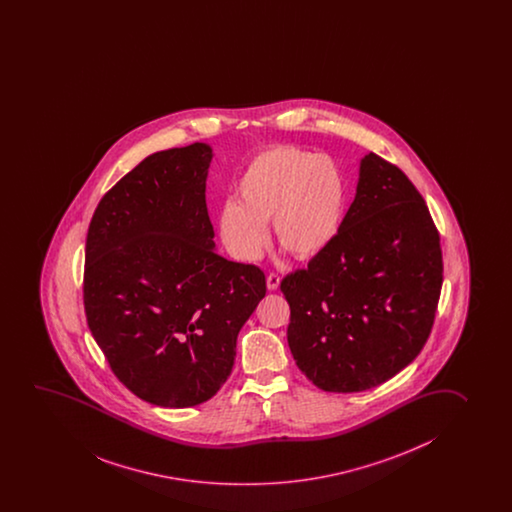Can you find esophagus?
<instances>
[{
	"instance_id": "obj_1",
	"label": "esophagus",
	"mask_w": 512,
	"mask_h": 512,
	"mask_svg": "<svg viewBox=\"0 0 512 512\" xmlns=\"http://www.w3.org/2000/svg\"><path fill=\"white\" fill-rule=\"evenodd\" d=\"M267 289L276 290L280 287V276L275 275V273H269L266 278Z\"/></svg>"
}]
</instances>
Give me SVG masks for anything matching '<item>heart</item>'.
<instances>
[{
	"mask_svg": "<svg viewBox=\"0 0 512 512\" xmlns=\"http://www.w3.org/2000/svg\"><path fill=\"white\" fill-rule=\"evenodd\" d=\"M237 195L239 202H225L218 218L223 245L236 259H259L269 220L280 245L299 259H312L340 232L349 183L333 156L276 146L253 158Z\"/></svg>",
	"mask_w": 512,
	"mask_h": 512,
	"instance_id": "b5f03b06",
	"label": "heart"
}]
</instances>
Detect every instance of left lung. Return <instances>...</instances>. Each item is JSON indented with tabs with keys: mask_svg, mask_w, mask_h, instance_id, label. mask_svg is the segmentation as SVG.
Returning <instances> with one entry per match:
<instances>
[{
	"mask_svg": "<svg viewBox=\"0 0 512 512\" xmlns=\"http://www.w3.org/2000/svg\"><path fill=\"white\" fill-rule=\"evenodd\" d=\"M442 273L440 236L421 193L368 153L338 236L280 285L297 368L327 393L393 378L430 336Z\"/></svg>",
	"mask_w": 512,
	"mask_h": 512,
	"instance_id": "8db88e82",
	"label": "left lung"
}]
</instances>
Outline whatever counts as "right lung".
Listing matches in <instances>:
<instances>
[{
  "instance_id": "obj_1",
  "label": "right lung",
  "mask_w": 512,
  "mask_h": 512,
  "mask_svg": "<svg viewBox=\"0 0 512 512\" xmlns=\"http://www.w3.org/2000/svg\"><path fill=\"white\" fill-rule=\"evenodd\" d=\"M211 160L204 142L149 155L105 193L89 223V331L114 375L158 407H195L218 393L237 334L266 296L259 267L215 252Z\"/></svg>"
}]
</instances>
